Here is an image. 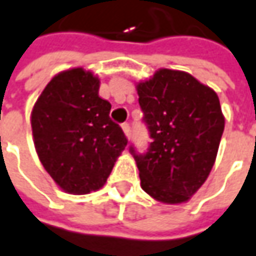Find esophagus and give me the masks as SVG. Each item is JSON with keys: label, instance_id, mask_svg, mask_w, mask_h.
<instances>
[{"label": "esophagus", "instance_id": "34e87169", "mask_svg": "<svg viewBox=\"0 0 256 256\" xmlns=\"http://www.w3.org/2000/svg\"><path fill=\"white\" fill-rule=\"evenodd\" d=\"M122 128H123V133H124V136L128 138V137H130V126H128V123H124V124L122 126Z\"/></svg>", "mask_w": 256, "mask_h": 256}]
</instances>
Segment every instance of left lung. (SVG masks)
<instances>
[{"label":"left lung","mask_w":256,"mask_h":256,"mask_svg":"<svg viewBox=\"0 0 256 256\" xmlns=\"http://www.w3.org/2000/svg\"><path fill=\"white\" fill-rule=\"evenodd\" d=\"M153 142L134 156L140 186L164 204H184L216 163L225 118L214 89L182 70L162 68L136 84Z\"/></svg>","instance_id":"obj_1"}]
</instances>
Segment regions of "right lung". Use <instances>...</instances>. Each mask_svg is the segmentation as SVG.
<instances>
[{"label":"right lung","instance_id":"right-lung-1","mask_svg":"<svg viewBox=\"0 0 256 256\" xmlns=\"http://www.w3.org/2000/svg\"><path fill=\"white\" fill-rule=\"evenodd\" d=\"M100 79L84 66L54 76L31 112L40 162L68 194L100 190L128 140L109 118L112 104L99 98Z\"/></svg>","mask_w":256,"mask_h":256}]
</instances>
